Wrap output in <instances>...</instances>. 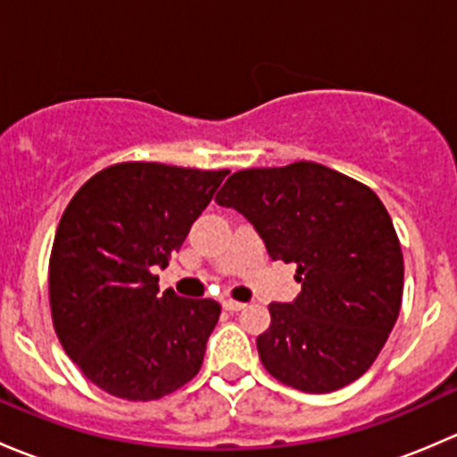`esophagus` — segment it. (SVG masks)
<instances>
[{
    "mask_svg": "<svg viewBox=\"0 0 457 457\" xmlns=\"http://www.w3.org/2000/svg\"><path fill=\"white\" fill-rule=\"evenodd\" d=\"M245 303H238V301H232V298H223V310L228 312H241L245 310Z\"/></svg>",
    "mask_w": 457,
    "mask_h": 457,
    "instance_id": "esophagus-1",
    "label": "esophagus"
}]
</instances>
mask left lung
<instances>
[{"label": "left lung", "mask_w": 457, "mask_h": 457, "mask_svg": "<svg viewBox=\"0 0 457 457\" xmlns=\"http://www.w3.org/2000/svg\"><path fill=\"white\" fill-rule=\"evenodd\" d=\"M216 203L241 212L271 261L296 262L301 294L271 303L256 338L262 367L307 394L358 380L385 347L403 303L398 234L376 192L314 163L234 172Z\"/></svg>", "instance_id": "left-lung-1"}]
</instances>
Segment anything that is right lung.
I'll list each match as a JSON object with an SVG mask.
<instances>
[{
	"instance_id": "add662e5",
	"label": "right lung",
	"mask_w": 457,
	"mask_h": 457,
	"mask_svg": "<svg viewBox=\"0 0 457 457\" xmlns=\"http://www.w3.org/2000/svg\"><path fill=\"white\" fill-rule=\"evenodd\" d=\"M228 174L130 161L96 172L68 203L48 267L53 325L110 395L159 400L199 373L220 305L159 294L154 270L168 267Z\"/></svg>"
}]
</instances>
